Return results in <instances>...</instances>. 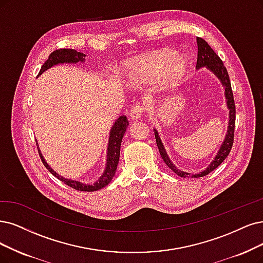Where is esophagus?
I'll return each mask as SVG.
<instances>
[{"label":"esophagus","mask_w":263,"mask_h":263,"mask_svg":"<svg viewBox=\"0 0 263 263\" xmlns=\"http://www.w3.org/2000/svg\"><path fill=\"white\" fill-rule=\"evenodd\" d=\"M143 112H144V107L141 104H134L132 106L131 111H130L131 119H133V120L140 119L142 115H143Z\"/></svg>","instance_id":"esophagus-1"}]
</instances>
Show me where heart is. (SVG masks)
I'll return each mask as SVG.
<instances>
[{"label":"heart","mask_w":263,"mask_h":263,"mask_svg":"<svg viewBox=\"0 0 263 263\" xmlns=\"http://www.w3.org/2000/svg\"><path fill=\"white\" fill-rule=\"evenodd\" d=\"M178 53L172 50L162 51L156 54L149 55L147 57L141 58L132 65L133 73L137 74L141 79L152 80L161 76L174 61L176 63L169 69L167 73V82L169 85L177 83L186 72L187 63L183 58H178Z\"/></svg>","instance_id":"heart-1"}]
</instances>
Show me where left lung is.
<instances>
[{"mask_svg": "<svg viewBox=\"0 0 263 263\" xmlns=\"http://www.w3.org/2000/svg\"><path fill=\"white\" fill-rule=\"evenodd\" d=\"M197 46H198V53H197L196 68L197 69H200L202 67H206L208 70H210L218 78L220 82L222 83L223 87H224V95H226L227 106L229 109V123H228V131L226 134V138L223 140L215 158H213V160L210 162V164L205 170H202L201 172L195 173V174H191L189 172L182 171L174 166L173 162L170 160L168 154L166 152V148H164L163 144L160 140L158 131L156 129H154L155 138H156V143H157L161 158L174 173L178 174L179 177H182V178H200V177L207 176V174H209L211 171H213L217 167H219L223 162V160L228 157V155L231 152L233 142H234L235 103H234V97H233L231 81H230L228 70L226 66L223 65V62L220 60V57L215 53V51L212 50V48L209 46V44L203 40V39L197 37Z\"/></svg>", "mask_w": 263, "mask_h": 263, "instance_id": "1", "label": "left lung"}]
</instances>
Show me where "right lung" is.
<instances>
[{"mask_svg":"<svg viewBox=\"0 0 263 263\" xmlns=\"http://www.w3.org/2000/svg\"><path fill=\"white\" fill-rule=\"evenodd\" d=\"M85 54L81 52H77L74 50H70V48H61V50H56L51 55L48 56V60L43 64L41 67L40 72H39L37 76H41L44 71L47 69H50L51 67L55 65H61V64H77V63H84L85 61ZM129 125V121L126 119V117L120 116L118 119H117L111 126L110 132H109V138H108V145H107V155H106V166L105 170L103 172L102 176L99 178V180H96L92 184H85L80 181H76L71 179H67L62 177L61 174H58L56 171H54L51 166H48V163L44 159L43 155L39 148L37 145V151L39 155H40L41 160L45 168L50 171L54 177H56L58 180H61L65 184H67L68 186H70L77 191H84V192H94V191H99L106 185H108L110 181L112 180L115 172L117 170V166H118V161L120 157V146H121V141L123 135L126 131V128ZM36 141V140H35Z\"/></svg>","mask_w":263,"mask_h":263,"instance_id":"obj_1","label":"right lung"}]
</instances>
